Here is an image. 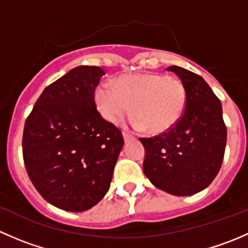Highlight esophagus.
Instances as JSON below:
<instances>
[{"label":"esophagus","mask_w":248,"mask_h":248,"mask_svg":"<svg viewBox=\"0 0 248 248\" xmlns=\"http://www.w3.org/2000/svg\"><path fill=\"white\" fill-rule=\"evenodd\" d=\"M122 136H124V141H129L131 139H133V136H132L131 133H127V132H124V133H122Z\"/></svg>","instance_id":"1"}]
</instances>
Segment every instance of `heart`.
Here are the masks:
<instances>
[{"label": "heart", "instance_id": "b5f03b06", "mask_svg": "<svg viewBox=\"0 0 248 248\" xmlns=\"http://www.w3.org/2000/svg\"><path fill=\"white\" fill-rule=\"evenodd\" d=\"M97 108L111 124L129 111L134 128L162 133L179 122L186 107V90L179 78L159 73L126 74L114 85L106 82L94 94Z\"/></svg>", "mask_w": 248, "mask_h": 248}]
</instances>
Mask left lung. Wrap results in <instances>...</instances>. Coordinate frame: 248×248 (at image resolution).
I'll use <instances>...</instances> for the list:
<instances>
[{"mask_svg":"<svg viewBox=\"0 0 248 248\" xmlns=\"http://www.w3.org/2000/svg\"><path fill=\"white\" fill-rule=\"evenodd\" d=\"M184 84L186 107L174 127L152 138L145 147L144 174L154 186L174 196H192L206 188L221 169L227 142L222 104L198 74L168 67Z\"/></svg>","mask_w":248,"mask_h":248,"instance_id":"1","label":"left lung"}]
</instances>
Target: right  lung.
<instances>
[{"instance_id": "add662e5", "label": "right lung", "mask_w": 248, "mask_h": 248, "mask_svg": "<svg viewBox=\"0 0 248 248\" xmlns=\"http://www.w3.org/2000/svg\"><path fill=\"white\" fill-rule=\"evenodd\" d=\"M104 71L79 66L44 89L26 119L22 156L47 202L66 211L91 209L108 192L122 133L94 103Z\"/></svg>"}]
</instances>
